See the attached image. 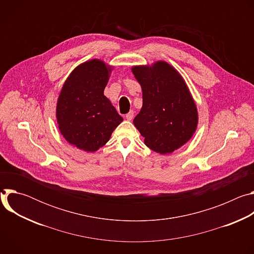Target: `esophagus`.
<instances>
[{
	"mask_svg": "<svg viewBox=\"0 0 254 254\" xmlns=\"http://www.w3.org/2000/svg\"><path fill=\"white\" fill-rule=\"evenodd\" d=\"M126 118H127V121H131V120H132V118H133V112H132V111H130V112L126 116Z\"/></svg>",
	"mask_w": 254,
	"mask_h": 254,
	"instance_id": "obj_1",
	"label": "esophagus"
}]
</instances>
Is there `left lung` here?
Instances as JSON below:
<instances>
[{
    "mask_svg": "<svg viewBox=\"0 0 254 254\" xmlns=\"http://www.w3.org/2000/svg\"><path fill=\"white\" fill-rule=\"evenodd\" d=\"M131 72L142 91V106L133 125L148 148L171 154L197 129L198 111L189 87L179 71L164 60L132 66Z\"/></svg>",
    "mask_w": 254,
    "mask_h": 254,
    "instance_id": "left-lung-1",
    "label": "left lung"
}]
</instances>
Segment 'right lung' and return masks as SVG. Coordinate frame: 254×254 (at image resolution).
<instances>
[{
  "label": "right lung",
  "instance_id": "obj_1",
  "mask_svg": "<svg viewBox=\"0 0 254 254\" xmlns=\"http://www.w3.org/2000/svg\"><path fill=\"white\" fill-rule=\"evenodd\" d=\"M113 69L100 59L87 60L72 70L61 88L56 104L58 128L79 150L96 152L124 121L103 94Z\"/></svg>",
  "mask_w": 254,
  "mask_h": 254
}]
</instances>
